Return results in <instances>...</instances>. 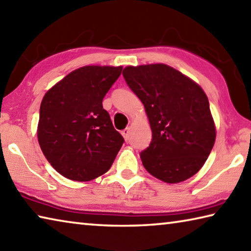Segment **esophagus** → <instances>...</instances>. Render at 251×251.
Masks as SVG:
<instances>
[{
	"instance_id": "esophagus-1",
	"label": "esophagus",
	"mask_w": 251,
	"mask_h": 251,
	"mask_svg": "<svg viewBox=\"0 0 251 251\" xmlns=\"http://www.w3.org/2000/svg\"><path fill=\"white\" fill-rule=\"evenodd\" d=\"M129 133H130L129 128H125L124 130H122V135L124 136L125 141H128V139H129Z\"/></svg>"
}]
</instances>
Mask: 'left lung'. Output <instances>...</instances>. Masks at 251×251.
<instances>
[{"label":"left lung","mask_w":251,"mask_h":251,"mask_svg":"<svg viewBox=\"0 0 251 251\" xmlns=\"http://www.w3.org/2000/svg\"><path fill=\"white\" fill-rule=\"evenodd\" d=\"M123 76L145 106L151 128L150 146L141 152L144 167L169 184L194 176L205 164L216 139L205 92L165 64L127 66Z\"/></svg>","instance_id":"obj_1"}]
</instances>
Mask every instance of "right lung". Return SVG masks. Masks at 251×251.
<instances>
[{
	"mask_svg": "<svg viewBox=\"0 0 251 251\" xmlns=\"http://www.w3.org/2000/svg\"><path fill=\"white\" fill-rule=\"evenodd\" d=\"M122 70V66L80 67L44 95L37 138L46 159L62 176L88 181L112 166L124 138L103 108V99Z\"/></svg>",
	"mask_w": 251,
	"mask_h": 251,
	"instance_id": "1",
	"label": "right lung"
}]
</instances>
